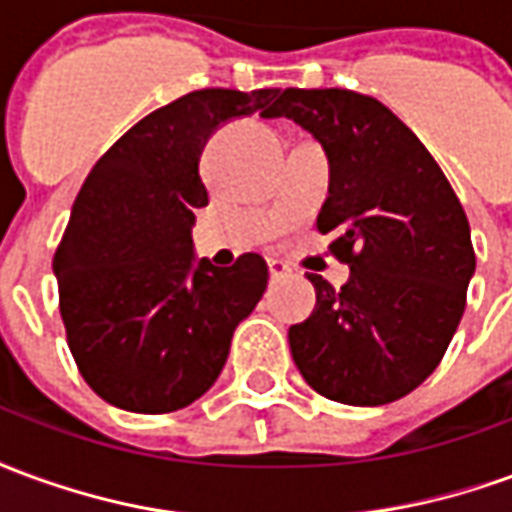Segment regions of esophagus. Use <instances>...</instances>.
Returning a JSON list of instances; mask_svg holds the SVG:
<instances>
[{
	"mask_svg": "<svg viewBox=\"0 0 512 512\" xmlns=\"http://www.w3.org/2000/svg\"><path fill=\"white\" fill-rule=\"evenodd\" d=\"M268 277L271 279L288 277V266H285L282 260H268Z\"/></svg>",
	"mask_w": 512,
	"mask_h": 512,
	"instance_id": "obj_1",
	"label": "esophagus"
}]
</instances>
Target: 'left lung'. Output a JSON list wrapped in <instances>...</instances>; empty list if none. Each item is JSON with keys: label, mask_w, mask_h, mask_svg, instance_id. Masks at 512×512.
<instances>
[{"label": "left lung", "mask_w": 512, "mask_h": 512, "mask_svg": "<svg viewBox=\"0 0 512 512\" xmlns=\"http://www.w3.org/2000/svg\"><path fill=\"white\" fill-rule=\"evenodd\" d=\"M263 117L307 128L332 161L318 233L351 266L334 290L318 274L315 310L290 326V354L318 395L384 406L436 370L474 274L469 219L417 134L354 90L288 87Z\"/></svg>", "instance_id": "8db88e82"}]
</instances>
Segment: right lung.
<instances>
[{
  "label": "right lung",
  "mask_w": 512,
  "mask_h": 512,
  "mask_svg": "<svg viewBox=\"0 0 512 512\" xmlns=\"http://www.w3.org/2000/svg\"><path fill=\"white\" fill-rule=\"evenodd\" d=\"M279 90L208 87L142 117L98 158L73 202L54 274L65 337L106 403L169 414L222 373L238 323L263 299L266 260L194 266V208L208 205L200 156L216 128L266 115Z\"/></svg>",
  "instance_id": "obj_1"
}]
</instances>
